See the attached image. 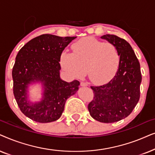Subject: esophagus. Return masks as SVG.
<instances>
[{"instance_id": "esophagus-1", "label": "esophagus", "mask_w": 155, "mask_h": 155, "mask_svg": "<svg viewBox=\"0 0 155 155\" xmlns=\"http://www.w3.org/2000/svg\"><path fill=\"white\" fill-rule=\"evenodd\" d=\"M80 84H81V86H88L87 83H86L85 81H81V83H80Z\"/></svg>"}]
</instances>
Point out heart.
<instances>
[{
  "label": "heart",
  "instance_id": "obj_1",
  "mask_svg": "<svg viewBox=\"0 0 155 155\" xmlns=\"http://www.w3.org/2000/svg\"><path fill=\"white\" fill-rule=\"evenodd\" d=\"M73 53L64 51L60 56L62 69L73 77L87 72L95 84L110 81L118 69L120 57L117 47L93 37L80 39L72 45Z\"/></svg>",
  "mask_w": 155,
  "mask_h": 155
}]
</instances>
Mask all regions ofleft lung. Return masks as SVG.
<instances>
[{
    "label": "left lung",
    "instance_id": "left-lung-1",
    "mask_svg": "<svg viewBox=\"0 0 155 155\" xmlns=\"http://www.w3.org/2000/svg\"><path fill=\"white\" fill-rule=\"evenodd\" d=\"M117 47L120 61L114 77L100 86H91L94 97L88 109L93 118L115 123L128 116L139 101L142 81L140 65L130 45L114 35L101 37Z\"/></svg>",
    "mask_w": 155,
    "mask_h": 155
}]
</instances>
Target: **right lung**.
Masks as SVG:
<instances>
[{"label": "right lung", "instance_id": "right-lung-1", "mask_svg": "<svg viewBox=\"0 0 155 155\" xmlns=\"http://www.w3.org/2000/svg\"><path fill=\"white\" fill-rule=\"evenodd\" d=\"M76 37L45 34L26 43L15 57L12 76L13 94L20 110L38 123H50L61 117L67 98L79 89L77 80L68 83L60 78V56ZM40 83L43 97L40 102L28 100V88Z\"/></svg>", "mask_w": 155, "mask_h": 155}]
</instances>
